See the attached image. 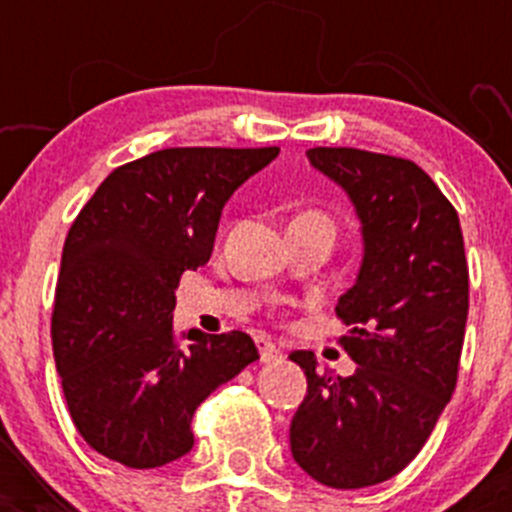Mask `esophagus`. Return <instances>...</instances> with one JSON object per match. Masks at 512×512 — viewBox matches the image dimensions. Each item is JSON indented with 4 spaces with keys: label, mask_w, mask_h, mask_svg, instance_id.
Returning <instances> with one entry per match:
<instances>
[{
    "label": "esophagus",
    "mask_w": 512,
    "mask_h": 512,
    "mask_svg": "<svg viewBox=\"0 0 512 512\" xmlns=\"http://www.w3.org/2000/svg\"><path fill=\"white\" fill-rule=\"evenodd\" d=\"M257 349H260V359L265 361V364H275V361L285 359L282 349H277L270 339H257Z\"/></svg>",
    "instance_id": "34e87169"
}]
</instances>
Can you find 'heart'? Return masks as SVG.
Listing matches in <instances>:
<instances>
[{
    "instance_id": "b5f03b06",
    "label": "heart",
    "mask_w": 512,
    "mask_h": 512,
    "mask_svg": "<svg viewBox=\"0 0 512 512\" xmlns=\"http://www.w3.org/2000/svg\"><path fill=\"white\" fill-rule=\"evenodd\" d=\"M314 218H322V215H314Z\"/></svg>"
}]
</instances>
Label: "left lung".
Listing matches in <instances>:
<instances>
[{
  "label": "left lung",
  "mask_w": 512,
  "mask_h": 512,
  "mask_svg": "<svg viewBox=\"0 0 512 512\" xmlns=\"http://www.w3.org/2000/svg\"><path fill=\"white\" fill-rule=\"evenodd\" d=\"M307 158L352 200L364 255L337 304L356 369L322 374L312 352L289 354L307 376L289 446L317 483L354 490L404 471L451 401L468 317L466 250L456 208L411 160L359 148H309Z\"/></svg>",
  "instance_id": "left-lung-1"
}]
</instances>
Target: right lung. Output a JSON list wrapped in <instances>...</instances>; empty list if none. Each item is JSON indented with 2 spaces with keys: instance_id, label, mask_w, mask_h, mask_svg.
<instances>
[{
  "instance_id": "right-lung-1",
  "label": "right lung",
  "mask_w": 512,
  "mask_h": 512,
  "mask_svg": "<svg viewBox=\"0 0 512 512\" xmlns=\"http://www.w3.org/2000/svg\"><path fill=\"white\" fill-rule=\"evenodd\" d=\"M280 148H165L113 170L66 235L51 344L74 426L128 468L193 448L195 409L260 359L245 332H173L175 289L210 260L220 215Z\"/></svg>"
}]
</instances>
